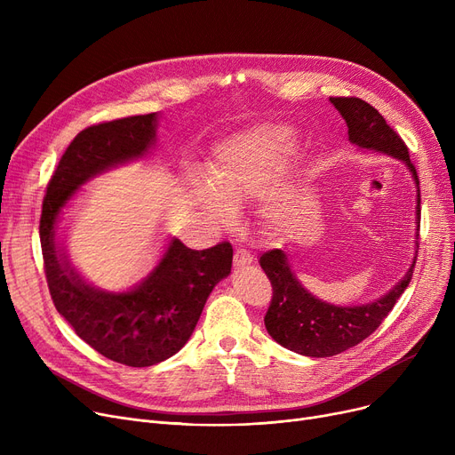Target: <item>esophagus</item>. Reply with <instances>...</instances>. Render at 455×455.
Wrapping results in <instances>:
<instances>
[{"label": "esophagus", "mask_w": 455, "mask_h": 455, "mask_svg": "<svg viewBox=\"0 0 455 455\" xmlns=\"http://www.w3.org/2000/svg\"><path fill=\"white\" fill-rule=\"evenodd\" d=\"M252 261V254L247 249H235L234 252V266L235 267H245Z\"/></svg>", "instance_id": "obj_1"}]
</instances>
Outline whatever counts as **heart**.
I'll use <instances>...</instances> for the list:
<instances>
[{"instance_id":"1","label":"heart","mask_w":455,"mask_h":455,"mask_svg":"<svg viewBox=\"0 0 455 455\" xmlns=\"http://www.w3.org/2000/svg\"><path fill=\"white\" fill-rule=\"evenodd\" d=\"M297 134L290 127L261 125L237 132L213 148L206 164V179L213 194L208 208L223 215L228 204L259 196L267 188L273 175L295 151ZM295 197L293 179L275 180L264 197V218L271 225H282L291 215Z\"/></svg>"}]
</instances>
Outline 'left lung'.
Instances as JSON below:
<instances>
[{"instance_id":"left-lung-1","label":"left lung","mask_w":455,"mask_h":455,"mask_svg":"<svg viewBox=\"0 0 455 455\" xmlns=\"http://www.w3.org/2000/svg\"><path fill=\"white\" fill-rule=\"evenodd\" d=\"M330 103L343 116L350 143L365 151L393 156L411 172L417 186V223H420L419 177L402 138L386 124L384 116L360 98H330ZM415 259L417 251L408 273L386 295L369 304L336 306L302 288L282 249L264 252L259 256V266L273 285V299L264 317L269 336L283 348L309 357H330L355 347L381 324L400 295L408 290Z\"/></svg>"}]
</instances>
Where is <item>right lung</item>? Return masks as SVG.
Segmentation results:
<instances>
[{
  "label": "right lung",
  "mask_w": 455,
  "mask_h": 455,
  "mask_svg": "<svg viewBox=\"0 0 455 455\" xmlns=\"http://www.w3.org/2000/svg\"><path fill=\"white\" fill-rule=\"evenodd\" d=\"M156 125L153 112L81 131L47 184L40 218L44 269L57 312L93 350L129 367H151L177 354L194 333L215 283L232 267L228 242L194 251L177 237L129 291L93 288L71 266L59 242L62 210L90 179L146 156L156 143Z\"/></svg>",
  "instance_id": "right-lung-1"
}]
</instances>
